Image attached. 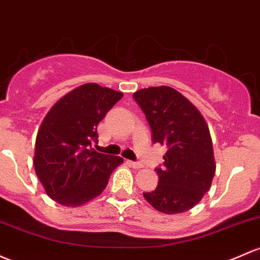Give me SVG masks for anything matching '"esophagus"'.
<instances>
[{"label":"esophagus","mask_w":260,"mask_h":260,"mask_svg":"<svg viewBox=\"0 0 260 260\" xmlns=\"http://www.w3.org/2000/svg\"><path fill=\"white\" fill-rule=\"evenodd\" d=\"M129 165L133 167V168L139 169V168H143V165L141 162H129Z\"/></svg>","instance_id":"1"}]
</instances>
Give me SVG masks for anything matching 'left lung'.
Here are the masks:
<instances>
[{"instance_id": "8db88e82", "label": "left lung", "mask_w": 260, "mask_h": 260, "mask_svg": "<svg viewBox=\"0 0 260 260\" xmlns=\"http://www.w3.org/2000/svg\"><path fill=\"white\" fill-rule=\"evenodd\" d=\"M146 114L153 143L166 146L163 166L155 168L158 185L143 193L158 212H187L209 190L215 160L209 128L201 112L178 91L168 86L149 87L133 93Z\"/></svg>"}]
</instances>
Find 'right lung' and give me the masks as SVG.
<instances>
[{
    "label": "right lung",
    "mask_w": 260,
    "mask_h": 260,
    "mask_svg": "<svg viewBox=\"0 0 260 260\" xmlns=\"http://www.w3.org/2000/svg\"><path fill=\"white\" fill-rule=\"evenodd\" d=\"M123 97L97 83L68 92L46 114L37 132L35 171L46 193L66 207H80L101 194L121 157L95 152L97 124Z\"/></svg>",
    "instance_id": "add662e5"
}]
</instances>
